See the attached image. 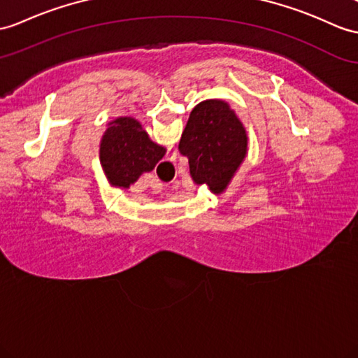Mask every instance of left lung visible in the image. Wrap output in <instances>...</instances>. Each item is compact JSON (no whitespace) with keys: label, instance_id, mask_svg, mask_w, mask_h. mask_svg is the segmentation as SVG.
Segmentation results:
<instances>
[{"label":"left lung","instance_id":"1","mask_svg":"<svg viewBox=\"0 0 358 358\" xmlns=\"http://www.w3.org/2000/svg\"><path fill=\"white\" fill-rule=\"evenodd\" d=\"M246 150V130L224 101H202L189 113L179 152L188 158L196 184H206L214 193H222Z\"/></svg>","mask_w":358,"mask_h":358}]
</instances>
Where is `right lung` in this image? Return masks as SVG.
Listing matches in <instances>:
<instances>
[{"label": "right lung", "instance_id": "add662e5", "mask_svg": "<svg viewBox=\"0 0 358 358\" xmlns=\"http://www.w3.org/2000/svg\"><path fill=\"white\" fill-rule=\"evenodd\" d=\"M165 149L150 141L141 124L130 117L110 123L100 144V158L104 173L112 185L129 188L144 171L155 169Z\"/></svg>", "mask_w": 358, "mask_h": 358}]
</instances>
